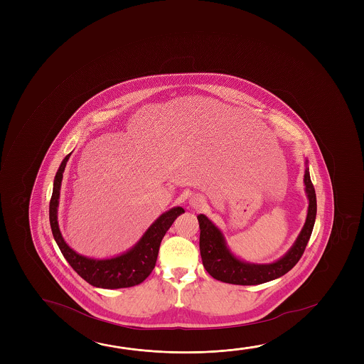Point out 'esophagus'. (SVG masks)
Instances as JSON below:
<instances>
[{
  "instance_id": "34e87169",
  "label": "esophagus",
  "mask_w": 364,
  "mask_h": 364,
  "mask_svg": "<svg viewBox=\"0 0 364 364\" xmlns=\"http://www.w3.org/2000/svg\"><path fill=\"white\" fill-rule=\"evenodd\" d=\"M191 207H194V208H199V207H202L203 200L200 198L193 197L191 199Z\"/></svg>"
}]
</instances>
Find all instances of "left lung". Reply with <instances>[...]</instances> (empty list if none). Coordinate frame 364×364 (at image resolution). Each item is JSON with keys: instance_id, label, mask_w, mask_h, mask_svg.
I'll list each match as a JSON object with an SVG mask.
<instances>
[{"instance_id": "1", "label": "left lung", "mask_w": 364, "mask_h": 364, "mask_svg": "<svg viewBox=\"0 0 364 364\" xmlns=\"http://www.w3.org/2000/svg\"><path fill=\"white\" fill-rule=\"evenodd\" d=\"M307 164V161H306ZM304 189L309 198V210L302 231L298 235L296 242L288 250L286 255L279 260L270 264H251L242 262L233 255L227 247L226 241L220 230L204 215H198V222L200 227L199 247L203 265L209 274L215 279L239 284V286H255L265 282L277 279L288 273L297 264L304 255V249L311 237V233L315 225L316 193L314 184L311 181L309 167L304 170Z\"/></svg>"}]
</instances>
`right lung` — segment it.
Here are the masks:
<instances>
[{"label": "right lung", "instance_id": "obj_1", "mask_svg": "<svg viewBox=\"0 0 364 364\" xmlns=\"http://www.w3.org/2000/svg\"><path fill=\"white\" fill-rule=\"evenodd\" d=\"M71 154L60 162V168L54 176L53 193L49 203V222L53 233L54 240L60 247V252L66 259L72 269L77 273L82 279L86 280L91 286L105 289H118L127 287L137 286L142 283L154 270L159 255V249L162 239L171 227L173 220L178 215L184 213L181 207L173 208L162 213L157 220L149 227L144 236L137 244L119 257L112 259H91L82 257L66 244L62 237V233L58 226L57 208L60 204V183L65 173L67 161Z\"/></svg>", "mask_w": 364, "mask_h": 364}]
</instances>
